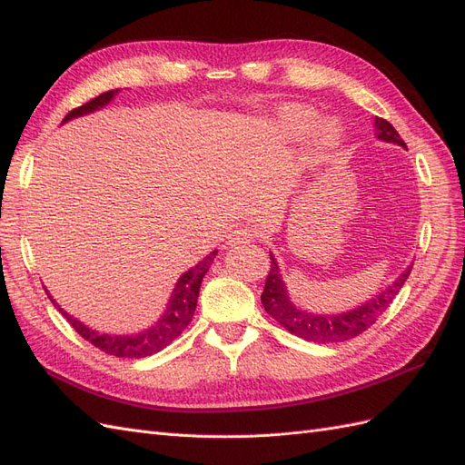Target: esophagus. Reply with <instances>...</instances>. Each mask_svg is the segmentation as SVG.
<instances>
[{"instance_id": "esophagus-1", "label": "esophagus", "mask_w": 465, "mask_h": 465, "mask_svg": "<svg viewBox=\"0 0 465 465\" xmlns=\"http://www.w3.org/2000/svg\"><path fill=\"white\" fill-rule=\"evenodd\" d=\"M254 231L252 229H248V227H242V229H238V231H232L231 234H229V241H227V244L229 246H236V244H248V242H254Z\"/></svg>"}]
</instances>
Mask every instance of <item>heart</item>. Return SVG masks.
<instances>
[{
  "label": "heart",
  "mask_w": 465,
  "mask_h": 465,
  "mask_svg": "<svg viewBox=\"0 0 465 465\" xmlns=\"http://www.w3.org/2000/svg\"><path fill=\"white\" fill-rule=\"evenodd\" d=\"M320 118V112L308 104H289L281 108L279 112V124L283 132L291 139H299L306 135L314 128V124ZM343 142V128L337 120H326L322 122L312 137L311 151L314 157H326V154L333 153Z\"/></svg>",
  "instance_id": "1"
}]
</instances>
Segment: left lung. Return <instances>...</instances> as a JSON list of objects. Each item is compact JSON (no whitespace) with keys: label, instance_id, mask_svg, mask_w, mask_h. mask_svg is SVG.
<instances>
[{"label":"left lung","instance_id":"8db88e82","mask_svg":"<svg viewBox=\"0 0 465 465\" xmlns=\"http://www.w3.org/2000/svg\"><path fill=\"white\" fill-rule=\"evenodd\" d=\"M374 132L380 142L405 147L403 139L396 130H393V125L390 122L376 118ZM270 256L272 272L265 279V287L262 292V304L265 308V312L273 320H277L281 326L287 328L291 333L314 343H340L362 333L364 330H369L378 320V316L386 311L393 299H396V294L403 287L407 277H410L413 267V263L407 265L405 272L393 281L391 285H388L382 292L374 294L372 299L362 302L361 306L351 308V311L345 312L320 314L301 308L291 299L283 273H281V267L277 263V258L273 256V252H270Z\"/></svg>","mask_w":465,"mask_h":465}]
</instances>
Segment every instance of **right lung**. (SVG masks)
<instances>
[{
    "label": "right lung",
    "instance_id": "right-lung-1",
    "mask_svg": "<svg viewBox=\"0 0 465 465\" xmlns=\"http://www.w3.org/2000/svg\"><path fill=\"white\" fill-rule=\"evenodd\" d=\"M118 93H120V89H112V91L98 94L87 104H83V106L69 112L62 124L74 120V118H79V116L93 114V112H96V110H103L104 106H108L112 101H114ZM215 256H217V250H213L202 262H198L193 267H190L188 272L182 273L174 283V289L171 292V297H168L164 312L159 316V320L153 322L149 328H143L135 333H106V331L93 330L87 326V323H83L75 316L65 312L64 308L52 299L48 289L46 287L45 289H46V294L50 297V301L54 302V306L58 308V312L69 323H72L74 330L83 337V340H87L89 343L104 351V353H108V355L142 359V357L153 355V353H157V351L164 349L168 343H173L176 337L186 330V326L193 318L195 306H198L202 281H203L205 273L209 272V267H211V263H213Z\"/></svg>",
    "mask_w": 465,
    "mask_h": 465
}]
</instances>
